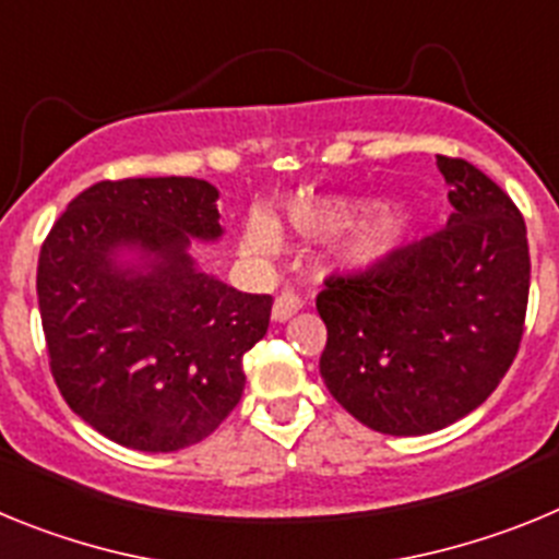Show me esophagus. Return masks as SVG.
<instances>
[{
  "mask_svg": "<svg viewBox=\"0 0 559 559\" xmlns=\"http://www.w3.org/2000/svg\"><path fill=\"white\" fill-rule=\"evenodd\" d=\"M302 310V299L290 290H283V294L274 299V308H271V316H274V322H288L290 316L299 313Z\"/></svg>",
  "mask_w": 559,
  "mask_h": 559,
  "instance_id": "esophagus-1",
  "label": "esophagus"
}]
</instances>
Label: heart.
<instances>
[{"mask_svg": "<svg viewBox=\"0 0 559 559\" xmlns=\"http://www.w3.org/2000/svg\"><path fill=\"white\" fill-rule=\"evenodd\" d=\"M360 201L341 199V195H296L285 206V218L302 235H328V231L347 226L364 212ZM412 231V218L406 212L386 210L374 212L369 218L349 226L344 235L330 246V260L344 271H369L386 263L389 257L406 243ZM243 254L251 260H269L280 249V224L265 210H254L243 226Z\"/></svg>", "mask_w": 559, "mask_h": 559, "instance_id": "obj_1", "label": "heart"}]
</instances>
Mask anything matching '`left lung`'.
<instances>
[{"label":"left lung","mask_w":559,"mask_h":559,"mask_svg":"<svg viewBox=\"0 0 559 559\" xmlns=\"http://www.w3.org/2000/svg\"><path fill=\"white\" fill-rule=\"evenodd\" d=\"M453 212L437 235L355 276H328L319 372L372 431L423 437L467 417L518 355L530 299L526 224L478 167L437 156Z\"/></svg>","instance_id":"1"}]
</instances>
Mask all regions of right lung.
I'll list each match as a JSON object with an SVG mask.
<instances>
[{
    "label": "right lung",
    "mask_w": 559,
    "mask_h": 559,
    "mask_svg": "<svg viewBox=\"0 0 559 559\" xmlns=\"http://www.w3.org/2000/svg\"><path fill=\"white\" fill-rule=\"evenodd\" d=\"M224 235L204 179L100 181L69 201L38 257L49 369L69 408L117 445L170 453L240 403L243 355L271 296L199 269L192 240Z\"/></svg>",
    "instance_id": "1"
}]
</instances>
